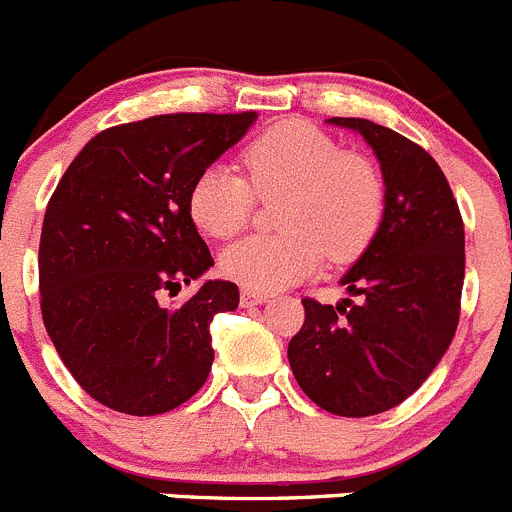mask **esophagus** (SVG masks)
Segmentation results:
<instances>
[{"instance_id": "34e87169", "label": "esophagus", "mask_w": 512, "mask_h": 512, "mask_svg": "<svg viewBox=\"0 0 512 512\" xmlns=\"http://www.w3.org/2000/svg\"><path fill=\"white\" fill-rule=\"evenodd\" d=\"M269 302V294L264 292H248V289H243L241 292V304L243 307H253V304H264Z\"/></svg>"}]
</instances>
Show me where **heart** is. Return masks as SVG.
Segmentation results:
<instances>
[{
  "instance_id": "heart-1",
  "label": "heart",
  "mask_w": 512,
  "mask_h": 512,
  "mask_svg": "<svg viewBox=\"0 0 512 512\" xmlns=\"http://www.w3.org/2000/svg\"><path fill=\"white\" fill-rule=\"evenodd\" d=\"M246 177L205 167L187 195L192 223L231 238L251 220L256 198L279 203V236H251L220 253V271L248 292H279L332 261L358 259L381 228L383 177L370 159L340 152L307 121H281L243 149Z\"/></svg>"
}]
</instances>
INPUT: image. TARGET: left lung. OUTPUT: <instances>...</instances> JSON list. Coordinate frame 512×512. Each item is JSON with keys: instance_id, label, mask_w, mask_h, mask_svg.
Returning <instances> with one entry per match:
<instances>
[{"instance_id": "8db88e82", "label": "left lung", "mask_w": 512, "mask_h": 512, "mask_svg": "<svg viewBox=\"0 0 512 512\" xmlns=\"http://www.w3.org/2000/svg\"><path fill=\"white\" fill-rule=\"evenodd\" d=\"M365 139L381 162V228L340 284L358 302L302 299L289 342L299 388L337 416H373L411 396L447 353L459 322L464 225L429 152L368 119H327Z\"/></svg>"}]
</instances>
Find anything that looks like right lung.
<instances>
[{"mask_svg": "<svg viewBox=\"0 0 512 512\" xmlns=\"http://www.w3.org/2000/svg\"><path fill=\"white\" fill-rule=\"evenodd\" d=\"M246 114H164L101 131L70 162L40 236V307L65 368L88 396L131 416L177 409L208 381L210 322L238 307L187 210L195 177L241 142Z\"/></svg>", "mask_w": 512, "mask_h": 512, "instance_id": "obj_1", "label": "right lung"}]
</instances>
